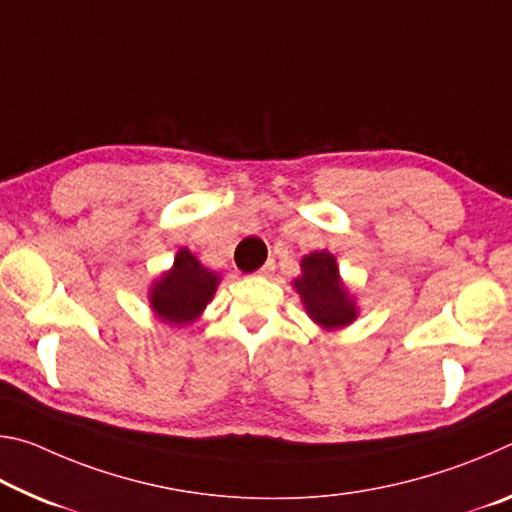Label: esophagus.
Segmentation results:
<instances>
[{
  "instance_id": "esophagus-1",
  "label": "esophagus",
  "mask_w": 512,
  "mask_h": 512,
  "mask_svg": "<svg viewBox=\"0 0 512 512\" xmlns=\"http://www.w3.org/2000/svg\"><path fill=\"white\" fill-rule=\"evenodd\" d=\"M275 271V262H273V259H268V262L262 266V268H259V271H257V275H262V277H268V275H271Z\"/></svg>"
}]
</instances>
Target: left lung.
Returning <instances> with one entry per match:
<instances>
[{
    "instance_id": "8db88e82",
    "label": "left lung",
    "mask_w": 512,
    "mask_h": 512,
    "mask_svg": "<svg viewBox=\"0 0 512 512\" xmlns=\"http://www.w3.org/2000/svg\"><path fill=\"white\" fill-rule=\"evenodd\" d=\"M296 291L305 302L307 314L327 329L343 327L357 318L354 302L339 280L336 259L325 250L302 259V275L296 280Z\"/></svg>"
}]
</instances>
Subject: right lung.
<instances>
[{"mask_svg":"<svg viewBox=\"0 0 512 512\" xmlns=\"http://www.w3.org/2000/svg\"><path fill=\"white\" fill-rule=\"evenodd\" d=\"M216 284H219V277L207 271L187 248H183L176 255L171 271L153 284L151 307L164 323H192L212 300Z\"/></svg>","mask_w":512,"mask_h":512,"instance_id":"1","label":"right lung"}]
</instances>
